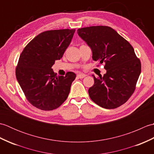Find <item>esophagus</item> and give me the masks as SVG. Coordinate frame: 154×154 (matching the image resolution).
Here are the masks:
<instances>
[{
  "label": "esophagus",
  "instance_id": "esophagus-1",
  "mask_svg": "<svg viewBox=\"0 0 154 154\" xmlns=\"http://www.w3.org/2000/svg\"><path fill=\"white\" fill-rule=\"evenodd\" d=\"M77 77L79 78V79H83L84 77H86V75L85 74H83V73H79L77 75Z\"/></svg>",
  "mask_w": 154,
  "mask_h": 154
}]
</instances>
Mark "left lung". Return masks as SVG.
Wrapping results in <instances>:
<instances>
[{"mask_svg":"<svg viewBox=\"0 0 154 154\" xmlns=\"http://www.w3.org/2000/svg\"><path fill=\"white\" fill-rule=\"evenodd\" d=\"M77 34L92 50L93 61L104 63L106 70L103 77L93 75L94 83L88 91L91 100L107 109L125 103L134 92L141 73V61L132 45L106 26L79 28Z\"/></svg>","mask_w":154,"mask_h":154,"instance_id":"left-lung-1","label":"left lung"}]
</instances>
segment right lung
<instances>
[{"label": "right lung", "mask_w": 154, "mask_h": 154, "mask_svg": "<svg viewBox=\"0 0 154 154\" xmlns=\"http://www.w3.org/2000/svg\"><path fill=\"white\" fill-rule=\"evenodd\" d=\"M75 31L62 29L42 32L20 55L16 79L28 102L38 109L54 110L67 99L76 75L69 71L65 76H57L51 67L63 57Z\"/></svg>", "instance_id": "add662e5"}]
</instances>
